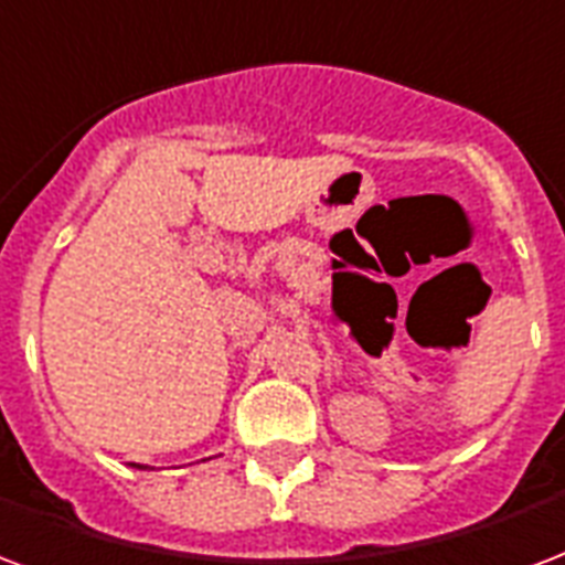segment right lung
<instances>
[{
    "instance_id": "1",
    "label": "right lung",
    "mask_w": 565,
    "mask_h": 565,
    "mask_svg": "<svg viewBox=\"0 0 565 565\" xmlns=\"http://www.w3.org/2000/svg\"><path fill=\"white\" fill-rule=\"evenodd\" d=\"M131 467H140V470H154V467H143V463H131Z\"/></svg>"
}]
</instances>
